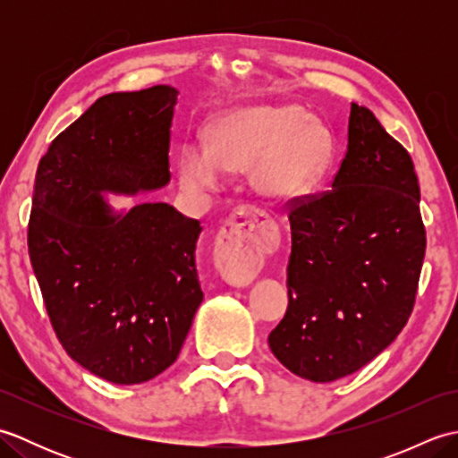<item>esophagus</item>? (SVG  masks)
<instances>
[{
    "label": "esophagus",
    "mask_w": 458,
    "mask_h": 458,
    "mask_svg": "<svg viewBox=\"0 0 458 458\" xmlns=\"http://www.w3.org/2000/svg\"><path fill=\"white\" fill-rule=\"evenodd\" d=\"M240 221L232 220L222 230L218 244L214 248V266L230 285L244 287L261 269V248L264 238L259 234V224L251 210L236 214Z\"/></svg>",
    "instance_id": "obj_1"
}]
</instances>
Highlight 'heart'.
Instances as JSON below:
<instances>
[{"label":"heart","mask_w":458,"mask_h":458,"mask_svg":"<svg viewBox=\"0 0 458 458\" xmlns=\"http://www.w3.org/2000/svg\"><path fill=\"white\" fill-rule=\"evenodd\" d=\"M333 151L328 130L299 106H251L220 118L210 145H184L179 181L189 191H210L218 187L224 171L251 167L259 194L287 202L325 177Z\"/></svg>","instance_id":"heart-1"}]
</instances>
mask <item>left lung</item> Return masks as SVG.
<instances>
[{
    "label": "left lung",
    "mask_w": 458,
    "mask_h": 458,
    "mask_svg": "<svg viewBox=\"0 0 458 458\" xmlns=\"http://www.w3.org/2000/svg\"><path fill=\"white\" fill-rule=\"evenodd\" d=\"M289 307L269 348L310 382L354 374L410 318L425 258L411 155L352 102L333 189L289 202Z\"/></svg>",
    "instance_id": "8db88e82"
}]
</instances>
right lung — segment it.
<instances>
[{
  "label": "right lung",
  "instance_id": "1",
  "mask_svg": "<svg viewBox=\"0 0 458 458\" xmlns=\"http://www.w3.org/2000/svg\"><path fill=\"white\" fill-rule=\"evenodd\" d=\"M177 94H106L38 161L27 244L47 313L66 354L112 384L167 369L202 303L200 222L165 202L114 214L100 194L169 182Z\"/></svg>",
  "mask_w": 458,
  "mask_h": 458
}]
</instances>
